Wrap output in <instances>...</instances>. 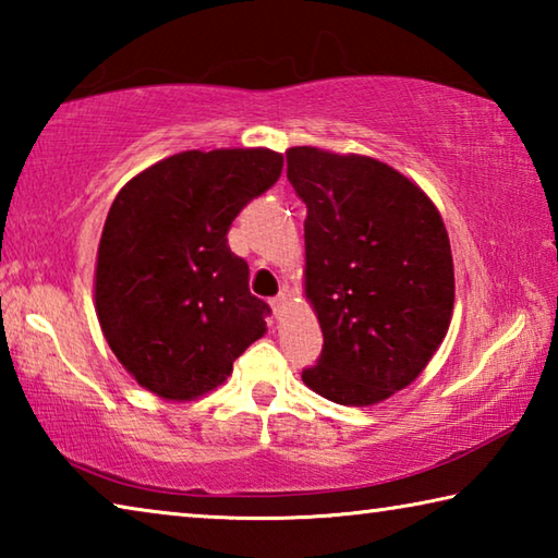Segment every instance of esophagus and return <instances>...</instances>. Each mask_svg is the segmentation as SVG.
<instances>
[{
    "mask_svg": "<svg viewBox=\"0 0 558 558\" xmlns=\"http://www.w3.org/2000/svg\"><path fill=\"white\" fill-rule=\"evenodd\" d=\"M270 307H272V313H276V315L280 317L282 310L288 307V295H286V292H280L278 298H272V300H270Z\"/></svg>",
    "mask_w": 558,
    "mask_h": 558,
    "instance_id": "1",
    "label": "esophagus"
}]
</instances>
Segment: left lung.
I'll return each mask as SVG.
<instances>
[{
	"instance_id": "1",
	"label": "left lung",
	"mask_w": 558,
	"mask_h": 558,
	"mask_svg": "<svg viewBox=\"0 0 558 558\" xmlns=\"http://www.w3.org/2000/svg\"><path fill=\"white\" fill-rule=\"evenodd\" d=\"M288 179L307 206L305 295L325 337L302 381L342 405L379 403L426 369L450 327L446 223L421 186L372 157L290 147Z\"/></svg>"
}]
</instances>
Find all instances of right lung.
I'll use <instances>...</instances> for the list:
<instances>
[{
  "instance_id": "right-lung-1",
  "label": "right lung",
  "mask_w": 558,
  "mask_h": 558,
  "mask_svg": "<svg viewBox=\"0 0 558 558\" xmlns=\"http://www.w3.org/2000/svg\"><path fill=\"white\" fill-rule=\"evenodd\" d=\"M266 147L189 149L132 177L102 226L96 313L120 364L169 401H192L231 376L266 335L268 302L229 248L235 216L278 182Z\"/></svg>"
}]
</instances>
